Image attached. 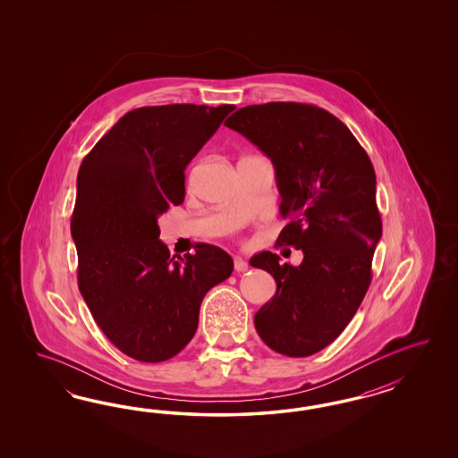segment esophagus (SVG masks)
I'll return each instance as SVG.
<instances>
[{"label": "esophagus", "instance_id": "1", "mask_svg": "<svg viewBox=\"0 0 458 458\" xmlns=\"http://www.w3.org/2000/svg\"><path fill=\"white\" fill-rule=\"evenodd\" d=\"M233 265H235L236 272H247L249 270V264L243 259H240V257H235Z\"/></svg>", "mask_w": 458, "mask_h": 458}]
</instances>
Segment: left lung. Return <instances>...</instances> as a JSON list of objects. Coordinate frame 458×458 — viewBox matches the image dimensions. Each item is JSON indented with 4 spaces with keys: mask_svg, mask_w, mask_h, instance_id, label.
I'll return each instance as SVG.
<instances>
[{
    "mask_svg": "<svg viewBox=\"0 0 458 458\" xmlns=\"http://www.w3.org/2000/svg\"><path fill=\"white\" fill-rule=\"evenodd\" d=\"M225 125L274 163L280 215L291 220L277 243L304 253L299 267L280 264L272 251L250 260L277 284L272 301L255 314V329L280 354H316L346 329L371 284L383 233L375 167L346 125L318 106H247Z\"/></svg>",
    "mask_w": 458,
    "mask_h": 458,
    "instance_id": "left-lung-1",
    "label": "left lung"
}]
</instances>
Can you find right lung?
Segmentation results:
<instances>
[{"mask_svg": "<svg viewBox=\"0 0 458 458\" xmlns=\"http://www.w3.org/2000/svg\"><path fill=\"white\" fill-rule=\"evenodd\" d=\"M233 109L139 107L83 157L70 222L79 289L102 333L132 360L176 356L193 339L207 292L233 272L232 257L208 243L171 257L157 226L184 199V169Z\"/></svg>", "mask_w": 458, "mask_h": 458, "instance_id": "1", "label": "right lung"}]
</instances>
